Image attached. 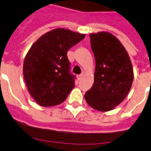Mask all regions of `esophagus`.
Instances as JSON below:
<instances>
[{
  "instance_id": "esophagus-1",
  "label": "esophagus",
  "mask_w": 151,
  "mask_h": 151,
  "mask_svg": "<svg viewBox=\"0 0 151 151\" xmlns=\"http://www.w3.org/2000/svg\"><path fill=\"white\" fill-rule=\"evenodd\" d=\"M82 76H83V75H78V76H77V78H78V80H81L82 79Z\"/></svg>"
}]
</instances>
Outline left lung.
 Wrapping results in <instances>:
<instances>
[{"label":"left lung","instance_id":"8db88e82","mask_svg":"<svg viewBox=\"0 0 151 151\" xmlns=\"http://www.w3.org/2000/svg\"><path fill=\"white\" fill-rule=\"evenodd\" d=\"M90 38L96 66L94 84L85 98L94 110L110 111L130 91L134 78L132 64L125 47L111 33H91Z\"/></svg>","mask_w":151,"mask_h":151}]
</instances>
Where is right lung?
<instances>
[{"instance_id":"add662e5","label":"right lung","mask_w":151,"mask_h":151,"mask_svg":"<svg viewBox=\"0 0 151 151\" xmlns=\"http://www.w3.org/2000/svg\"><path fill=\"white\" fill-rule=\"evenodd\" d=\"M85 34L66 29H53L32 45L23 63V76L29 94L40 106L63 102L75 87L67 52Z\"/></svg>"}]
</instances>
